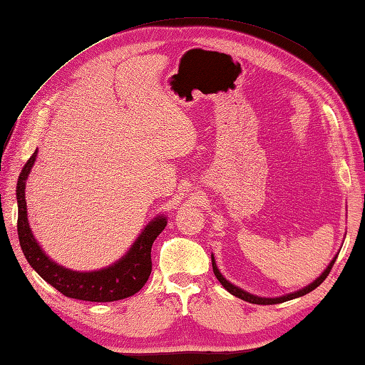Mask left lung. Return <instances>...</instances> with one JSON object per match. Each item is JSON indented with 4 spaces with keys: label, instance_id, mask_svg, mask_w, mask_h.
Masks as SVG:
<instances>
[{
    "label": "left lung",
    "instance_id": "1",
    "mask_svg": "<svg viewBox=\"0 0 365 365\" xmlns=\"http://www.w3.org/2000/svg\"><path fill=\"white\" fill-rule=\"evenodd\" d=\"M336 259H337V257H334V259L331 260V263L328 265V268L324 269L323 273H322L319 277H317L312 284L306 285L304 289H301V290H298V292H293V293H289V294H284V297H279V298H262V297H257V294H251V293H247V292H245V290L240 289V287H237V285H234V284H230V282L227 281V279L224 277V276L220 273L218 267H216V262H215L213 254H212V267H213V273H215L216 279H218V281L221 282V285L224 287V289H226L229 293L234 294V297H237V298H240V299H243V301H247V302H252V304H279V302H284V301H289V299H294V298L304 297L306 293L315 290L317 287H319V285L324 281V279L328 277L329 271H331L332 265H334Z\"/></svg>",
    "mask_w": 365,
    "mask_h": 365
}]
</instances>
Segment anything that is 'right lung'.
Segmentation results:
<instances>
[{
	"label": "right lung",
	"mask_w": 365,
	"mask_h": 365,
	"mask_svg": "<svg viewBox=\"0 0 365 365\" xmlns=\"http://www.w3.org/2000/svg\"><path fill=\"white\" fill-rule=\"evenodd\" d=\"M36 157L37 150L23 166L17 182V230L21 251L29 265L37 271V274L43 281L68 298L92 302H111L138 293L152 273V245L155 238L165 230L168 224L166 216H157L147 224L128 252L110 267L97 271H73L61 267L42 251L28 222L25 188Z\"/></svg>",
	"instance_id": "obj_1"
}]
</instances>
